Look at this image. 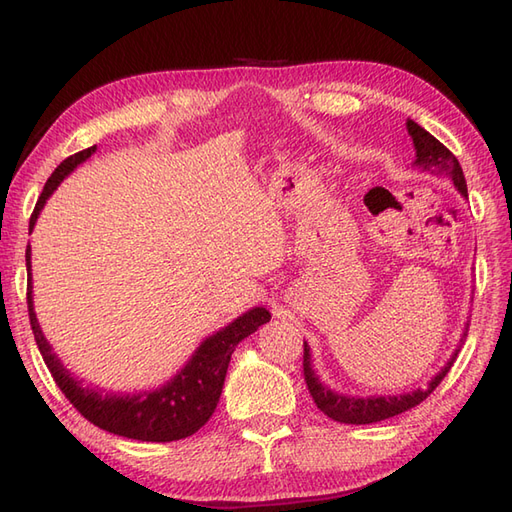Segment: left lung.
Returning <instances> with one entry per match:
<instances>
[{"label": "left lung", "instance_id": "1", "mask_svg": "<svg viewBox=\"0 0 512 512\" xmlns=\"http://www.w3.org/2000/svg\"><path fill=\"white\" fill-rule=\"evenodd\" d=\"M408 126V135L412 137L414 150H417V159H414V165L419 170L430 172L436 176H445L449 178L454 187L460 192V196H469L467 194V181L465 174H462V168L458 159L451 154L441 141H438L434 135L427 133L425 128H421L414 120L406 122ZM467 338V327L462 331L460 342ZM303 375H305V384L310 395L314 399L320 412H325L329 419H334L338 423H351V425H366V423H377L390 417H397V414L406 412L414 406H419L423 399H427L434 392V388L443 382V377L449 373L451 364H454L456 355L460 349L451 353V358L447 364L438 371L427 386L403 392V395H366V397H353V395H342V392L331 390L320 382V377L314 371L312 364V353H310V344L303 342Z\"/></svg>", "mask_w": 512, "mask_h": 512}]
</instances>
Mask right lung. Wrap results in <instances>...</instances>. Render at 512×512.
Here are the masks:
<instances>
[{"mask_svg": "<svg viewBox=\"0 0 512 512\" xmlns=\"http://www.w3.org/2000/svg\"><path fill=\"white\" fill-rule=\"evenodd\" d=\"M93 152L95 146L71 154L47 178L43 192L37 200V207L32 211L30 233L39 220V213L45 207L47 198L63 183V178L74 172L80 163H85ZM30 255L32 251L28 244L26 268L30 325L37 347L43 355V362L50 368L56 386L65 392V397L74 403V408L87 421L98 425L100 430L133 438V441L170 443L196 434L211 419L213 410L218 406L224 377H227V368L235 347L270 320V312L266 307H253L246 314L237 316L233 323L202 340L200 347L194 351V355L187 360L181 371L159 388L135 392V395H130V392L128 395L102 392L100 388L82 386L80 379H76L74 373H69L63 362L58 360V355L52 351V344L45 340L37 314H34Z\"/></svg>", "mask_w": 512, "mask_h": 512, "instance_id": "right-lung-1", "label": "right lung"}]
</instances>
